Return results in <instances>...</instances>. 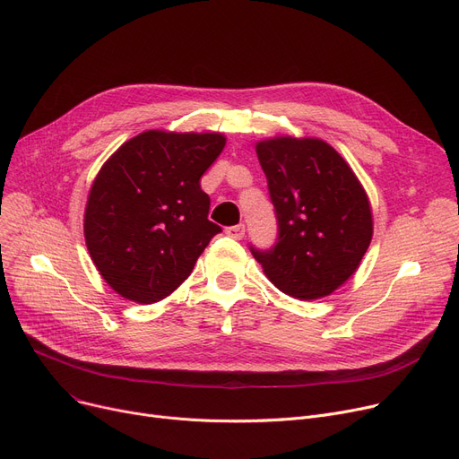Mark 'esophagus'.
I'll list each match as a JSON object with an SVG mask.
<instances>
[{
  "label": "esophagus",
  "instance_id": "1",
  "mask_svg": "<svg viewBox=\"0 0 459 459\" xmlns=\"http://www.w3.org/2000/svg\"><path fill=\"white\" fill-rule=\"evenodd\" d=\"M227 236H230V238H234V239H242L244 236H246V225H234V227H227Z\"/></svg>",
  "mask_w": 459,
  "mask_h": 459
}]
</instances>
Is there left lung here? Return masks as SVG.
Segmentation results:
<instances>
[{
    "instance_id": "8db88e82",
    "label": "left lung",
    "mask_w": 459,
    "mask_h": 459,
    "mask_svg": "<svg viewBox=\"0 0 459 459\" xmlns=\"http://www.w3.org/2000/svg\"><path fill=\"white\" fill-rule=\"evenodd\" d=\"M268 178L279 238L270 251L251 247L266 277L286 296H331L359 268L374 232L363 184L329 143L279 135L256 143Z\"/></svg>"
}]
</instances>
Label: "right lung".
I'll return each instance as SVG.
<instances>
[{"instance_id": "add662e5", "label": "right lung", "mask_w": 459, "mask_h": 459, "mask_svg": "<svg viewBox=\"0 0 459 459\" xmlns=\"http://www.w3.org/2000/svg\"><path fill=\"white\" fill-rule=\"evenodd\" d=\"M225 143L217 132L147 130L102 165L83 234L96 270L120 298L143 305L167 298L221 232L208 220L201 177Z\"/></svg>"}]
</instances>
